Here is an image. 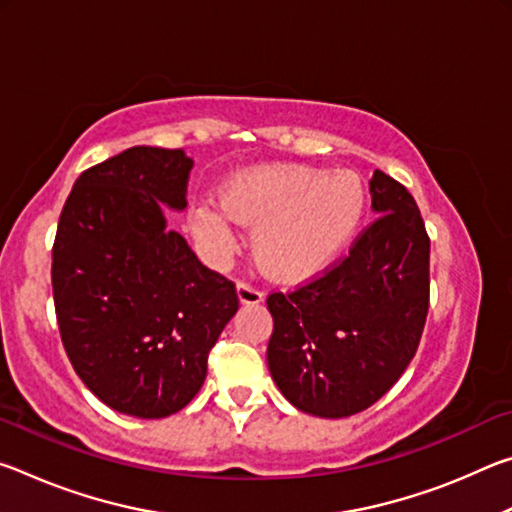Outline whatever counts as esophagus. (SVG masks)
<instances>
[{"mask_svg":"<svg viewBox=\"0 0 512 512\" xmlns=\"http://www.w3.org/2000/svg\"><path fill=\"white\" fill-rule=\"evenodd\" d=\"M237 293H239V300L244 302V305H257V302L264 300V293L259 291L255 284L244 282V280L237 284Z\"/></svg>","mask_w":512,"mask_h":512,"instance_id":"esophagus-1","label":"esophagus"}]
</instances>
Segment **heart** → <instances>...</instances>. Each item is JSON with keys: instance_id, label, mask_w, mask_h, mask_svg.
<instances>
[{"instance_id": "1", "label": "heart", "mask_w": 512, "mask_h": 512, "mask_svg": "<svg viewBox=\"0 0 512 512\" xmlns=\"http://www.w3.org/2000/svg\"><path fill=\"white\" fill-rule=\"evenodd\" d=\"M366 210L357 176L275 164L239 173L221 189L219 205L194 212V228L207 244L225 248L235 223L255 225L253 250L266 271L280 277L316 273L354 237Z\"/></svg>"}]
</instances>
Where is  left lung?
<instances>
[{
  "label": "left lung",
  "instance_id": "left-lung-1",
  "mask_svg": "<svg viewBox=\"0 0 512 512\" xmlns=\"http://www.w3.org/2000/svg\"><path fill=\"white\" fill-rule=\"evenodd\" d=\"M377 219L350 253L289 293H268L266 361L282 395L318 418H348L393 388L429 311V235L402 183L370 178Z\"/></svg>",
  "mask_w": 512,
  "mask_h": 512
}]
</instances>
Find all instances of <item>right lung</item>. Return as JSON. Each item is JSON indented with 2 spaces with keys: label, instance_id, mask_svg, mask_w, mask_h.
Returning <instances> with one entry per match:
<instances>
[{
  "label": "right lung",
  "instance_id": "obj_1",
  "mask_svg": "<svg viewBox=\"0 0 512 512\" xmlns=\"http://www.w3.org/2000/svg\"><path fill=\"white\" fill-rule=\"evenodd\" d=\"M183 149L133 146L85 169L58 219L51 287L76 375L119 413L167 418L194 400L237 314L235 282L201 264L162 205L187 207Z\"/></svg>",
  "mask_w": 512,
  "mask_h": 512
}]
</instances>
